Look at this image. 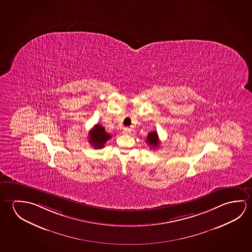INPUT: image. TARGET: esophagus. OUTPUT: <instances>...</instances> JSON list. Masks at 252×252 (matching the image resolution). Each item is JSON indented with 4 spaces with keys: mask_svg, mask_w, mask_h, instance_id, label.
Listing matches in <instances>:
<instances>
[{
    "mask_svg": "<svg viewBox=\"0 0 252 252\" xmlns=\"http://www.w3.org/2000/svg\"><path fill=\"white\" fill-rule=\"evenodd\" d=\"M124 132H126V133H131V132H132V129L129 127H125Z\"/></svg>",
    "mask_w": 252,
    "mask_h": 252,
    "instance_id": "esophagus-1",
    "label": "esophagus"
}]
</instances>
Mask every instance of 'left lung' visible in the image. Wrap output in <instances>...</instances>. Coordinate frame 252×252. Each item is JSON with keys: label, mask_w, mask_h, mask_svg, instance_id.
Wrapping results in <instances>:
<instances>
[{"label": "left lung", "mask_w": 252, "mask_h": 252, "mask_svg": "<svg viewBox=\"0 0 252 252\" xmlns=\"http://www.w3.org/2000/svg\"><path fill=\"white\" fill-rule=\"evenodd\" d=\"M146 141L148 142V144L150 147H152L153 149H157L159 147V144H160V142H159V140H158V134H157V132L156 131H154L152 132H149V134H148V137H147V140Z\"/></svg>", "instance_id": "1"}]
</instances>
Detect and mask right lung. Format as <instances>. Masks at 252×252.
Listing matches in <instances>:
<instances>
[{
    "mask_svg": "<svg viewBox=\"0 0 252 252\" xmlns=\"http://www.w3.org/2000/svg\"><path fill=\"white\" fill-rule=\"evenodd\" d=\"M111 138V134L105 132V129L103 126L99 124L95 125L92 128L90 134H89V142L94 149H103L104 144L107 140Z\"/></svg>",
    "mask_w": 252,
    "mask_h": 252,
    "instance_id": "right-lung-1",
    "label": "right lung"
}]
</instances>
